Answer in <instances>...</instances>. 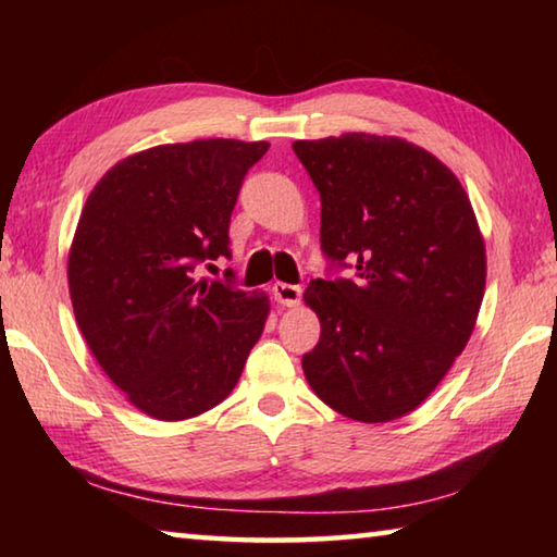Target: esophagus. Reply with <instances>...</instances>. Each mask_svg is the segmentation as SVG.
Segmentation results:
<instances>
[{
    "mask_svg": "<svg viewBox=\"0 0 557 557\" xmlns=\"http://www.w3.org/2000/svg\"><path fill=\"white\" fill-rule=\"evenodd\" d=\"M272 297L282 307H297L301 299V289L297 285H287V282H275L272 285Z\"/></svg>",
    "mask_w": 557,
    "mask_h": 557,
    "instance_id": "1",
    "label": "esophagus"
}]
</instances>
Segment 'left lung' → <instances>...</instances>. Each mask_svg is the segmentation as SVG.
<instances>
[{
	"label": "left lung",
	"mask_w": 557,
	"mask_h": 557,
	"mask_svg": "<svg viewBox=\"0 0 557 557\" xmlns=\"http://www.w3.org/2000/svg\"><path fill=\"white\" fill-rule=\"evenodd\" d=\"M322 196V250L356 280H312L322 324L301 356L319 400L358 422H391L437 388L474 332L486 248L474 209L435 154L400 137L297 139Z\"/></svg>",
	"instance_id": "obj_1"
}]
</instances>
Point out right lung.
Wrapping results in <instances>:
<instances>
[{"label":"right lung","mask_w":557,"mask_h":557,"mask_svg":"<svg viewBox=\"0 0 557 557\" xmlns=\"http://www.w3.org/2000/svg\"><path fill=\"white\" fill-rule=\"evenodd\" d=\"M268 147L215 137L145 149L108 169L83 206L69 252L75 322L149 418L178 422L223 403L265 329V292L191 272L231 258L233 206Z\"/></svg>","instance_id":"1"}]
</instances>
